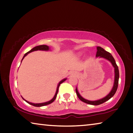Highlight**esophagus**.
I'll return each instance as SVG.
<instances>
[{"instance_id": "esophagus-1", "label": "esophagus", "mask_w": 133, "mask_h": 133, "mask_svg": "<svg viewBox=\"0 0 133 133\" xmlns=\"http://www.w3.org/2000/svg\"><path fill=\"white\" fill-rule=\"evenodd\" d=\"M70 75H71V76H76V74H75L74 72H71Z\"/></svg>"}]
</instances>
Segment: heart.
Returning a JSON list of instances; mask_svg holds the SVG:
<instances>
[{"label":"heart","instance_id":"b5f03b06","mask_svg":"<svg viewBox=\"0 0 133 133\" xmlns=\"http://www.w3.org/2000/svg\"><path fill=\"white\" fill-rule=\"evenodd\" d=\"M81 55H82L81 54H78V56H81Z\"/></svg>","mask_w":133,"mask_h":133}]
</instances>
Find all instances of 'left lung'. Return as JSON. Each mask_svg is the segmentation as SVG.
I'll use <instances>...</instances> for the list:
<instances>
[{
	"label": "left lung",
	"instance_id": "left-lung-1",
	"mask_svg": "<svg viewBox=\"0 0 133 133\" xmlns=\"http://www.w3.org/2000/svg\"><path fill=\"white\" fill-rule=\"evenodd\" d=\"M96 49H97V52H96V57H103V58L107 59L111 63H112L113 66L114 67L115 81H114V84H113V87L112 89V90H111V91L110 92V93L103 98L101 99H99V100H96V101H88L87 99H84V98L82 97V96L80 95V94H79L78 90H77V88H76L77 95L79 99L86 103H88V104H90V105H99L105 102L106 101H108L109 99H110L115 95L116 92L117 91V89L118 87V83H119V69H118V66H117L115 60L114 58H113V57L112 56V55H111L110 53L106 51L105 49H103L102 48H101L100 46H97Z\"/></svg>",
	"mask_w": 133,
	"mask_h": 133
}]
</instances>
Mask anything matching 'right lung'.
Masks as SVG:
<instances>
[{"instance_id":"add662e5","label":"right lung","mask_w":133,"mask_h":133,"mask_svg":"<svg viewBox=\"0 0 133 133\" xmlns=\"http://www.w3.org/2000/svg\"><path fill=\"white\" fill-rule=\"evenodd\" d=\"M49 50V47L47 45H39V46H35L34 48H32V49L30 50V51L28 52L27 53H26V54L24 55V56H23L22 60H21V62H22V60H23V59L24 58L25 56H26V55H27L28 54H30V53L32 52H34V51H35V50ZM67 78H64L63 79H62V81H60L59 82V83L58 84V85H57V90H56V94H55V95L54 96V97L51 100L49 101H48V102H43V103H31V102H28V101L25 100L24 99L23 97L22 98L24 100L25 102H27L28 103H29V104H30L32 106H34V107H43V106H45V105H49V104H50V103H52L55 100V99H56V96H57V92H58V90H59V87L60 84H61L62 83H63L64 81H65L66 80Z\"/></svg>"}]
</instances>
